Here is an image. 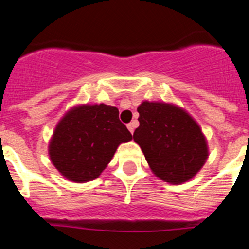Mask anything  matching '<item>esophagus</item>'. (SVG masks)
Segmentation results:
<instances>
[{
    "label": "esophagus",
    "instance_id": "esophagus-1",
    "mask_svg": "<svg viewBox=\"0 0 249 249\" xmlns=\"http://www.w3.org/2000/svg\"><path fill=\"white\" fill-rule=\"evenodd\" d=\"M134 127H136V123H134V122L130 123V124H127V128H128V131H130V132L132 133V134H133V132H134Z\"/></svg>",
    "mask_w": 249,
    "mask_h": 249
}]
</instances>
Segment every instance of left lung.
Masks as SVG:
<instances>
[{
	"instance_id": "obj_1",
	"label": "left lung",
	"mask_w": 249,
	"mask_h": 249,
	"mask_svg": "<svg viewBox=\"0 0 249 249\" xmlns=\"http://www.w3.org/2000/svg\"><path fill=\"white\" fill-rule=\"evenodd\" d=\"M139 127L133 139L152 172L168 184L186 182L208 158L206 137L184 108L164 102L139 105Z\"/></svg>"
}]
</instances>
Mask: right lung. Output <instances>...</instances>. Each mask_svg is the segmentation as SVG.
Masks as SVG:
<instances>
[{
    "instance_id": "add662e5",
    "label": "right lung",
    "mask_w": 249,
    "mask_h": 249,
    "mask_svg": "<svg viewBox=\"0 0 249 249\" xmlns=\"http://www.w3.org/2000/svg\"><path fill=\"white\" fill-rule=\"evenodd\" d=\"M118 116L116 107L82 104L62 117L50 139L49 157L65 179L87 182L98 178L117 147L132 139Z\"/></svg>"
}]
</instances>
